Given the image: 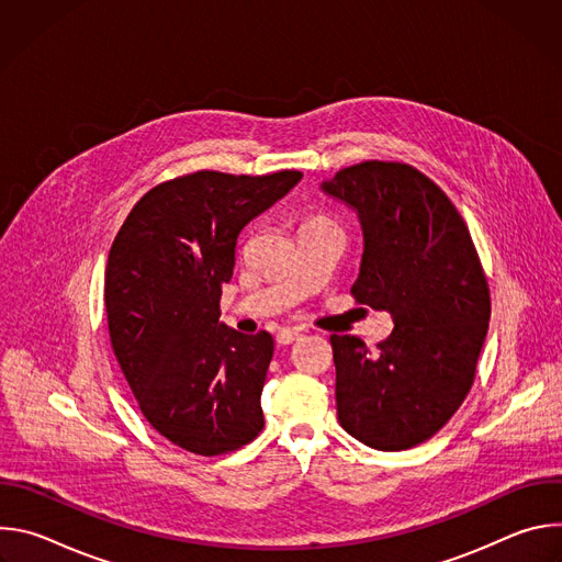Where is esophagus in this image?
I'll list each match as a JSON object with an SVG mask.
<instances>
[{"mask_svg": "<svg viewBox=\"0 0 562 562\" xmlns=\"http://www.w3.org/2000/svg\"><path fill=\"white\" fill-rule=\"evenodd\" d=\"M300 338V331L297 329H289V327H282L278 334H276V342L278 345H291Z\"/></svg>", "mask_w": 562, "mask_h": 562, "instance_id": "34e87169", "label": "esophagus"}]
</instances>
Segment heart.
Instances as JSON below:
<instances>
[{"label":"heart","mask_w":562,"mask_h":562,"mask_svg":"<svg viewBox=\"0 0 562 562\" xmlns=\"http://www.w3.org/2000/svg\"><path fill=\"white\" fill-rule=\"evenodd\" d=\"M308 220H325V217H317V215H313V217H308ZM308 220H306V222H308Z\"/></svg>","instance_id":"obj_1"}]
</instances>
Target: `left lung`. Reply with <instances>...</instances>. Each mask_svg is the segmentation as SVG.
Here are the masks:
<instances>
[{
    "label": "left lung",
    "mask_w": 562,
    "mask_h": 562,
    "mask_svg": "<svg viewBox=\"0 0 562 562\" xmlns=\"http://www.w3.org/2000/svg\"><path fill=\"white\" fill-rule=\"evenodd\" d=\"M323 189L362 222L351 295L395 323L375 351L358 336L329 338L338 420L373 449H412L449 423L475 380L492 315L483 262L453 202L412 165L367 159Z\"/></svg>",
    "instance_id": "left-lung-1"
}]
</instances>
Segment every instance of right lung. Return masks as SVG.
Masks as SVG:
<instances>
[{
	"instance_id": "add662e5",
	"label": "right lung",
	"mask_w": 562,
	"mask_h": 562,
	"mask_svg": "<svg viewBox=\"0 0 562 562\" xmlns=\"http://www.w3.org/2000/svg\"><path fill=\"white\" fill-rule=\"evenodd\" d=\"M300 171H195L146 191L120 226L104 304L120 369L150 427L198 456L243 449L265 427L267 331L220 323L237 235L300 182Z\"/></svg>"
}]
</instances>
